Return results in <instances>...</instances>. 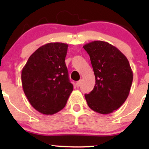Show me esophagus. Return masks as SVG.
<instances>
[{
  "instance_id": "obj_1",
  "label": "esophagus",
  "mask_w": 149,
  "mask_h": 149,
  "mask_svg": "<svg viewBox=\"0 0 149 149\" xmlns=\"http://www.w3.org/2000/svg\"><path fill=\"white\" fill-rule=\"evenodd\" d=\"M81 82H82V80H79V81L77 82L76 84L77 88H79V87L80 86V85H81Z\"/></svg>"
}]
</instances>
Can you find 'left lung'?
Segmentation results:
<instances>
[{
	"label": "left lung",
	"instance_id": "obj_1",
	"mask_svg": "<svg viewBox=\"0 0 149 149\" xmlns=\"http://www.w3.org/2000/svg\"><path fill=\"white\" fill-rule=\"evenodd\" d=\"M90 55L95 85L85 95L88 107L102 114L111 113L127 100L133 73L127 57L109 42L95 40L83 46Z\"/></svg>",
	"mask_w": 149,
	"mask_h": 149
}]
</instances>
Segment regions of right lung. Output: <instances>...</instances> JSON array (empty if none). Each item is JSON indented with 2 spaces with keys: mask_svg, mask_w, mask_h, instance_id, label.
<instances>
[{
  "mask_svg": "<svg viewBox=\"0 0 149 149\" xmlns=\"http://www.w3.org/2000/svg\"><path fill=\"white\" fill-rule=\"evenodd\" d=\"M68 45L49 42L34 52L22 71V88L29 103L45 115L64 109L73 91L65 58Z\"/></svg>",
  "mask_w": 149,
  "mask_h": 149,
  "instance_id": "obj_1",
  "label": "right lung"
}]
</instances>
